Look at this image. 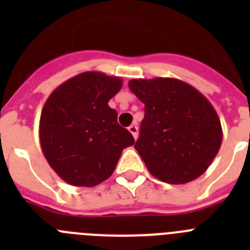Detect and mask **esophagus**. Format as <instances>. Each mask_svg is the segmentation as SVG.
<instances>
[{
	"label": "esophagus",
	"mask_w": 250,
	"mask_h": 250,
	"mask_svg": "<svg viewBox=\"0 0 250 250\" xmlns=\"http://www.w3.org/2000/svg\"><path fill=\"white\" fill-rule=\"evenodd\" d=\"M127 129H129V131L131 132V135L134 136V139L138 138V126H136L135 124H134V125H130Z\"/></svg>",
	"instance_id": "34e87169"
}]
</instances>
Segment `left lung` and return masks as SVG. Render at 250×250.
I'll list each match as a JSON object with an SVG mask.
<instances>
[{
  "label": "left lung",
  "instance_id": "1",
  "mask_svg": "<svg viewBox=\"0 0 250 250\" xmlns=\"http://www.w3.org/2000/svg\"><path fill=\"white\" fill-rule=\"evenodd\" d=\"M129 87L145 105L135 149L150 174L169 184L199 178L213 163L223 140L213 105L178 79H132Z\"/></svg>",
  "mask_w": 250,
  "mask_h": 250
}]
</instances>
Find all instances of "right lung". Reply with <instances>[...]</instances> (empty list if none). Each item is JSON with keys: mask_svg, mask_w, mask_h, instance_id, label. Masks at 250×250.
<instances>
[{"mask_svg": "<svg viewBox=\"0 0 250 250\" xmlns=\"http://www.w3.org/2000/svg\"><path fill=\"white\" fill-rule=\"evenodd\" d=\"M120 77L87 71L68 79L46 100L40 118V144L55 173L74 187L109 179L125 147L135 141L118 124L109 100Z\"/></svg>", "mask_w": 250, "mask_h": 250, "instance_id": "obj_1", "label": "right lung"}]
</instances>
